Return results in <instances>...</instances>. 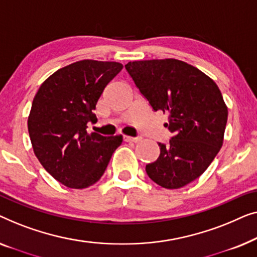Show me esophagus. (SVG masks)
I'll return each mask as SVG.
<instances>
[{
    "instance_id": "esophagus-1",
    "label": "esophagus",
    "mask_w": 257,
    "mask_h": 257,
    "mask_svg": "<svg viewBox=\"0 0 257 257\" xmlns=\"http://www.w3.org/2000/svg\"><path fill=\"white\" fill-rule=\"evenodd\" d=\"M142 140L141 139L140 136H137V137H133V136H124V141L125 142H140V141Z\"/></svg>"
}]
</instances>
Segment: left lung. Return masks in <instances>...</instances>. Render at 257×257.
I'll list each match as a JSON object with an SVG mask.
<instances>
[{
    "instance_id": "8db88e82",
    "label": "left lung",
    "mask_w": 257,
    "mask_h": 257,
    "mask_svg": "<svg viewBox=\"0 0 257 257\" xmlns=\"http://www.w3.org/2000/svg\"><path fill=\"white\" fill-rule=\"evenodd\" d=\"M134 82L154 110L168 113L173 137L158 143L160 157L146 166L151 180L179 189L200 177L223 143L228 109L218 85L204 72L178 59L129 61Z\"/></svg>"
}]
</instances>
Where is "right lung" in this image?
<instances>
[{"label": "right lung", "mask_w": 257, "mask_h": 257, "mask_svg": "<svg viewBox=\"0 0 257 257\" xmlns=\"http://www.w3.org/2000/svg\"><path fill=\"white\" fill-rule=\"evenodd\" d=\"M116 61L85 59L56 71L36 93L28 130L36 157L63 185L86 189L102 177L122 135L87 133L108 82L122 70Z\"/></svg>", "instance_id": "obj_1"}]
</instances>
